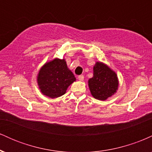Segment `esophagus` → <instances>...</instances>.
Wrapping results in <instances>:
<instances>
[{
    "label": "esophagus",
    "instance_id": "obj_1",
    "mask_svg": "<svg viewBox=\"0 0 152 152\" xmlns=\"http://www.w3.org/2000/svg\"><path fill=\"white\" fill-rule=\"evenodd\" d=\"M78 81H83V79H84V76H83V75H81V76H78Z\"/></svg>",
    "mask_w": 152,
    "mask_h": 152
}]
</instances>
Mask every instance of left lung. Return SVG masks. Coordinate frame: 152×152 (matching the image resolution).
<instances>
[{
	"mask_svg": "<svg viewBox=\"0 0 152 152\" xmlns=\"http://www.w3.org/2000/svg\"><path fill=\"white\" fill-rule=\"evenodd\" d=\"M93 71V77L88 79V85L94 99L105 101L116 93L118 78L114 71L104 63L97 61Z\"/></svg>",
	"mask_w": 152,
	"mask_h": 152,
	"instance_id": "left-lung-1",
	"label": "left lung"
}]
</instances>
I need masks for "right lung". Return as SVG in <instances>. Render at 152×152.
<instances>
[{"instance_id":"right-lung-1","label":"right lung","mask_w":152,"mask_h":152,"mask_svg":"<svg viewBox=\"0 0 152 152\" xmlns=\"http://www.w3.org/2000/svg\"><path fill=\"white\" fill-rule=\"evenodd\" d=\"M76 80L64 58H55L46 62L37 75L38 86L41 92L51 99L65 94L69 86Z\"/></svg>"}]
</instances>
